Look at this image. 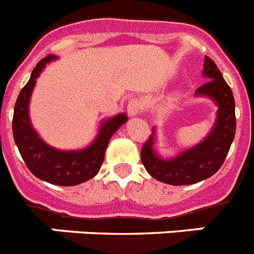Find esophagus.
I'll list each match as a JSON object with an SVG mask.
<instances>
[{
    "label": "esophagus",
    "instance_id": "34e87169",
    "mask_svg": "<svg viewBox=\"0 0 254 254\" xmlns=\"http://www.w3.org/2000/svg\"><path fill=\"white\" fill-rule=\"evenodd\" d=\"M142 102H141L140 98H132L131 100L127 104V111H128V114L131 117L137 116L141 111H142Z\"/></svg>",
    "mask_w": 254,
    "mask_h": 254
}]
</instances>
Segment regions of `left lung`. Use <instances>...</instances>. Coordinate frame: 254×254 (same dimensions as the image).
Here are the masks:
<instances>
[{
  "label": "left lung",
  "instance_id": "obj_1",
  "mask_svg": "<svg viewBox=\"0 0 254 254\" xmlns=\"http://www.w3.org/2000/svg\"><path fill=\"white\" fill-rule=\"evenodd\" d=\"M203 75L207 81L197 87L196 95L210 96L219 105L216 123L208 137L170 160H163L155 154L152 134L141 149V160L145 169L152 178L167 185H193L214 176L225 161L234 140L237 121L233 91L216 64L207 56L205 57Z\"/></svg>",
  "mask_w": 254,
  "mask_h": 254
}]
</instances>
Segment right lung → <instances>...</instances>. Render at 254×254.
Wrapping results in <instances>:
<instances>
[{
  "mask_svg": "<svg viewBox=\"0 0 254 254\" xmlns=\"http://www.w3.org/2000/svg\"><path fill=\"white\" fill-rule=\"evenodd\" d=\"M55 56L42 58L31 72L30 80L22 87L13 108L12 133L21 158L37 178L56 186H76L95 177L104 161L105 149L114 132L127 121L126 114H118L103 122L96 140L81 151H61L48 146L33 129L28 108L35 80Z\"/></svg>",
  "mask_w": 254,
  "mask_h": 254,
  "instance_id": "1",
  "label": "right lung"
}]
</instances>
